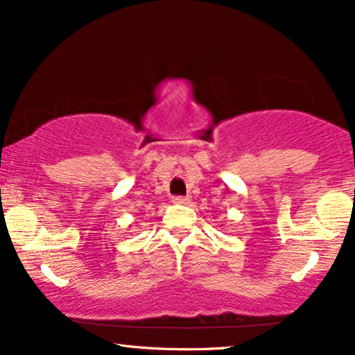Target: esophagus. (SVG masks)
Returning a JSON list of instances; mask_svg holds the SVG:
<instances>
[{
	"instance_id": "1",
	"label": "esophagus",
	"mask_w": 355,
	"mask_h": 355,
	"mask_svg": "<svg viewBox=\"0 0 355 355\" xmlns=\"http://www.w3.org/2000/svg\"><path fill=\"white\" fill-rule=\"evenodd\" d=\"M173 202L178 203V205H187V203L191 202V198L189 197H173Z\"/></svg>"
}]
</instances>
